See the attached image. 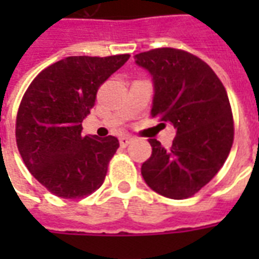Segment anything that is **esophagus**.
<instances>
[{
    "label": "esophagus",
    "mask_w": 259,
    "mask_h": 259,
    "mask_svg": "<svg viewBox=\"0 0 259 259\" xmlns=\"http://www.w3.org/2000/svg\"><path fill=\"white\" fill-rule=\"evenodd\" d=\"M132 141V137H127V136H122L119 139V143H120V147H127Z\"/></svg>",
    "instance_id": "34e87169"
}]
</instances>
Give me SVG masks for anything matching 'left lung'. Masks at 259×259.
I'll return each mask as SVG.
<instances>
[{"mask_svg": "<svg viewBox=\"0 0 259 259\" xmlns=\"http://www.w3.org/2000/svg\"><path fill=\"white\" fill-rule=\"evenodd\" d=\"M154 80L151 116L176 129L169 148L150 139L151 157L141 166L146 183L174 200L193 197L212 180L228 158L234 137L228 93L211 66L178 48L136 55Z\"/></svg>", "mask_w": 259, "mask_h": 259, "instance_id": "obj_1", "label": "left lung"}]
</instances>
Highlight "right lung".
Wrapping results in <instances>:
<instances>
[{
	"label": "right lung",
	"mask_w": 259,
	"mask_h": 259,
	"mask_svg": "<svg viewBox=\"0 0 259 259\" xmlns=\"http://www.w3.org/2000/svg\"><path fill=\"white\" fill-rule=\"evenodd\" d=\"M130 58L68 57L37 74L20 101L16 144L26 168L50 193L83 198L100 189L119 148L113 136L81 135L97 91Z\"/></svg>",
	"instance_id": "right-lung-1"
}]
</instances>
